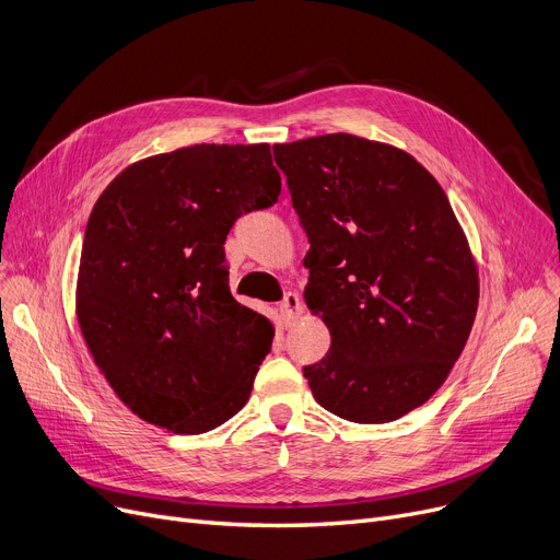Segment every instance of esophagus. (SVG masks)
<instances>
[{"label": "esophagus", "instance_id": "1", "mask_svg": "<svg viewBox=\"0 0 560 560\" xmlns=\"http://www.w3.org/2000/svg\"><path fill=\"white\" fill-rule=\"evenodd\" d=\"M279 313H281L283 325L290 327L292 322H295L304 313V304H302L300 295H295V292H285V298L279 304Z\"/></svg>", "mask_w": 560, "mask_h": 560}]
</instances>
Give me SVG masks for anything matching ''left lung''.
Returning <instances> with one entry per match:
<instances>
[{"label": "left lung", "instance_id": "8db88e82", "mask_svg": "<svg viewBox=\"0 0 560 560\" xmlns=\"http://www.w3.org/2000/svg\"><path fill=\"white\" fill-rule=\"evenodd\" d=\"M308 235L306 304L329 354L304 368L329 413L393 422L447 378L475 325L479 275L452 203L397 147L351 133L275 144Z\"/></svg>", "mask_w": 560, "mask_h": 560}]
</instances>
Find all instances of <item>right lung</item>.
<instances>
[{"mask_svg": "<svg viewBox=\"0 0 560 560\" xmlns=\"http://www.w3.org/2000/svg\"><path fill=\"white\" fill-rule=\"evenodd\" d=\"M270 144H195L129 165L88 218L77 317L113 393L138 418L203 433L247 404L275 329L231 298L224 241L272 206Z\"/></svg>", "mask_w": 560, "mask_h": 560, "instance_id": "right-lung-1", "label": "right lung"}]
</instances>
